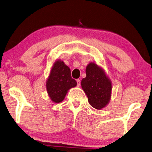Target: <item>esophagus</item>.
<instances>
[{
	"label": "esophagus",
	"mask_w": 152,
	"mask_h": 152,
	"mask_svg": "<svg viewBox=\"0 0 152 152\" xmlns=\"http://www.w3.org/2000/svg\"><path fill=\"white\" fill-rule=\"evenodd\" d=\"M76 82H77V86H80V79H77Z\"/></svg>",
	"instance_id": "1"
}]
</instances>
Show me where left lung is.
Wrapping results in <instances>:
<instances>
[{
    "mask_svg": "<svg viewBox=\"0 0 152 152\" xmlns=\"http://www.w3.org/2000/svg\"><path fill=\"white\" fill-rule=\"evenodd\" d=\"M86 78L81 81V86L87 96L88 103L95 109H102L110 100L111 81L104 71L94 63L86 66Z\"/></svg>",
    "mask_w": 152,
    "mask_h": 152,
    "instance_id": "left-lung-1",
    "label": "left lung"
}]
</instances>
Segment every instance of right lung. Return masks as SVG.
I'll use <instances>...</instances> for the list:
<instances>
[{
  "instance_id": "obj_1",
  "label": "right lung",
  "mask_w": 152,
  "mask_h": 152,
  "mask_svg": "<svg viewBox=\"0 0 152 152\" xmlns=\"http://www.w3.org/2000/svg\"><path fill=\"white\" fill-rule=\"evenodd\" d=\"M76 85V81L71 76L70 69L64 61H55L46 84L50 99L55 103L61 102L67 91Z\"/></svg>"
}]
</instances>
